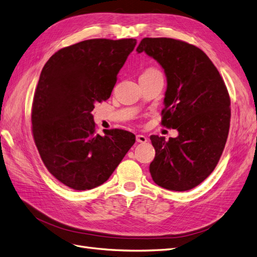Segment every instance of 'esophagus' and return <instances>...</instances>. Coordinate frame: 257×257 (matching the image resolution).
I'll use <instances>...</instances> for the list:
<instances>
[{
    "label": "esophagus",
    "instance_id": "obj_1",
    "mask_svg": "<svg viewBox=\"0 0 257 257\" xmlns=\"http://www.w3.org/2000/svg\"><path fill=\"white\" fill-rule=\"evenodd\" d=\"M136 142L141 143V144H145L147 142V137L144 135H137L136 136Z\"/></svg>",
    "mask_w": 257,
    "mask_h": 257
}]
</instances>
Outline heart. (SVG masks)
<instances>
[{"label":"heart","instance_id":"b5f03b06","mask_svg":"<svg viewBox=\"0 0 257 257\" xmlns=\"http://www.w3.org/2000/svg\"><path fill=\"white\" fill-rule=\"evenodd\" d=\"M148 71H153V68H149V69H148Z\"/></svg>","mask_w":257,"mask_h":257}]
</instances>
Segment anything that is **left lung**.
<instances>
[{
	"label": "left lung",
	"mask_w": 257,
	"mask_h": 257,
	"mask_svg": "<svg viewBox=\"0 0 257 257\" xmlns=\"http://www.w3.org/2000/svg\"><path fill=\"white\" fill-rule=\"evenodd\" d=\"M163 67L167 89L162 125L179 135L150 136L155 158L153 181L170 191L195 188L213 172L227 141L230 98L226 85L207 54L174 38L146 37L138 45Z\"/></svg>",
	"instance_id": "left-lung-1"
}]
</instances>
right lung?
I'll use <instances>...</instances> for the list:
<instances>
[{"label": "right lung", "mask_w": 257, "mask_h": 257, "mask_svg": "<svg viewBox=\"0 0 257 257\" xmlns=\"http://www.w3.org/2000/svg\"><path fill=\"white\" fill-rule=\"evenodd\" d=\"M137 41L88 40L57 51L42 69L32 104V133L42 161L77 191L106 182L135 144L124 130L96 134L92 110L110 97L116 75Z\"/></svg>", "instance_id": "obj_1"}]
</instances>
